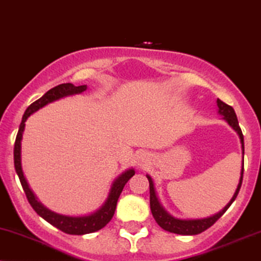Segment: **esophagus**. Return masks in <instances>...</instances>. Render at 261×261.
<instances>
[{
    "label": "esophagus",
    "mask_w": 261,
    "mask_h": 261,
    "mask_svg": "<svg viewBox=\"0 0 261 261\" xmlns=\"http://www.w3.org/2000/svg\"><path fill=\"white\" fill-rule=\"evenodd\" d=\"M151 161V155L146 151H139L134 156V162H136L138 168H145Z\"/></svg>",
    "instance_id": "esophagus-1"
}]
</instances>
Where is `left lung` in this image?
I'll return each instance as SVG.
<instances>
[{"label":"left lung","mask_w":261,"mask_h":261,"mask_svg":"<svg viewBox=\"0 0 261 261\" xmlns=\"http://www.w3.org/2000/svg\"><path fill=\"white\" fill-rule=\"evenodd\" d=\"M216 102H217V107H219V111L217 112L222 116V118L227 122L229 127H231L232 129L238 134V137H240L241 145H242V154H243V158H244L243 134H242L240 124H238V119H237V116H236L234 110L229 105H227V103L222 102L220 99H217ZM243 170H244L243 161H242L240 182H238L237 189H236L233 197H232L231 200L228 201L227 205H226L222 210H220L219 213L215 214V215L204 217V219H178V217H174L171 215L170 213H167V211L165 210V207L162 206L160 200H159L158 194H156L154 182H152V178L149 176V174H146V177H148V180H149V187H150V209H151V214L152 216H154L155 221L158 222V225L160 226L161 228H164L165 231L171 232V233L182 234V236H194V234L201 233V232H204L205 229L211 227V226H213L214 223H215L217 220H219L220 217L226 213V210L231 206V204L233 203L234 199L237 198L238 192H240L241 186H242V180H243Z\"/></svg>","instance_id":"8db88e82"}]
</instances>
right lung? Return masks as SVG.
Wrapping results in <instances>:
<instances>
[{
    "label": "right lung",
    "instance_id": "add662e5",
    "mask_svg": "<svg viewBox=\"0 0 261 261\" xmlns=\"http://www.w3.org/2000/svg\"><path fill=\"white\" fill-rule=\"evenodd\" d=\"M87 85H75L70 84V83H66V84H60L57 87L50 89L47 93L42 95L39 100H36L35 102H33L24 112L23 118H21V123L19 125V130H18L17 138H15L14 143V168L15 172H17L18 177H19L21 187H23L24 193H25L28 201L34 210L36 211L39 216H41L42 219L46 220L48 223H51L52 226L61 229L64 233L68 234H87V233H93L101 229L102 227L111 221L115 214L116 205H117V200L121 195L122 191H123V187L125 183L129 180L132 177L134 176L136 171L134 168H129V170H125L124 172H122L119 176L112 182L111 188H110L109 195H107L105 203L94 213L89 214V215H83V216H68V215H62V214H57L55 211L42 205L36 198V195L34 194V192L30 189L29 185H28V180L24 176L23 168H21V139H23V133L25 129V122L28 117L30 115H33L34 112H36L38 110L42 109V107L48 105V103L54 102L60 99H63L66 96H70V95L75 94H82L87 90Z\"/></svg>",
    "mask_w": 261,
    "mask_h": 261
}]
</instances>
